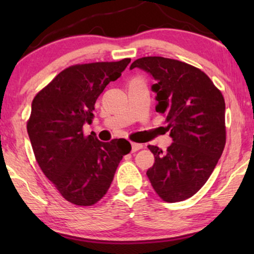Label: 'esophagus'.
<instances>
[{"mask_svg": "<svg viewBox=\"0 0 254 254\" xmlns=\"http://www.w3.org/2000/svg\"><path fill=\"white\" fill-rule=\"evenodd\" d=\"M143 148V145L140 143H131V152H136L137 150Z\"/></svg>", "mask_w": 254, "mask_h": 254, "instance_id": "1", "label": "esophagus"}]
</instances>
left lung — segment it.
<instances>
[{
    "mask_svg": "<svg viewBox=\"0 0 254 254\" xmlns=\"http://www.w3.org/2000/svg\"><path fill=\"white\" fill-rule=\"evenodd\" d=\"M154 78L156 112L168 121L172 143L163 152L148 145L155 163L147 171L156 193L166 202L193 196L214 171L225 145V103L211 79L193 65L162 57L135 60Z\"/></svg>",
    "mask_w": 254,
    "mask_h": 254,
    "instance_id": "obj_1",
    "label": "left lung"
}]
</instances>
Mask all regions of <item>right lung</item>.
<instances>
[{"mask_svg":"<svg viewBox=\"0 0 254 254\" xmlns=\"http://www.w3.org/2000/svg\"><path fill=\"white\" fill-rule=\"evenodd\" d=\"M130 59L71 65L34 97L27 134L44 175L61 195L78 206H91L109 190L130 143L125 138L102 142L84 136L96 100L121 76Z\"/></svg>","mask_w":254,"mask_h":254,"instance_id":"obj_1","label":"right lung"}]
</instances>
